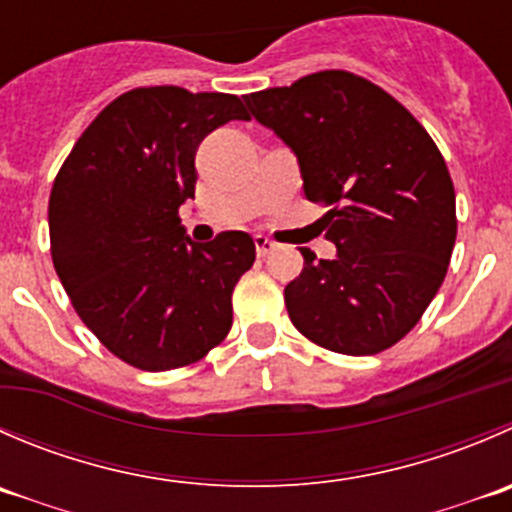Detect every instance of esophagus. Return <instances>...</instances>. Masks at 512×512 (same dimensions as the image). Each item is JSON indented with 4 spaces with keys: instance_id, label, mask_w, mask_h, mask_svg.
Instances as JSON below:
<instances>
[{
    "instance_id": "1",
    "label": "esophagus",
    "mask_w": 512,
    "mask_h": 512,
    "mask_svg": "<svg viewBox=\"0 0 512 512\" xmlns=\"http://www.w3.org/2000/svg\"><path fill=\"white\" fill-rule=\"evenodd\" d=\"M275 242L272 240H267V237H262V235H257L255 237V250H257V257H267V255H272V252H275Z\"/></svg>"
}]
</instances>
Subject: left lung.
Here are the masks:
<instances>
[{
  "mask_svg": "<svg viewBox=\"0 0 512 512\" xmlns=\"http://www.w3.org/2000/svg\"><path fill=\"white\" fill-rule=\"evenodd\" d=\"M250 114L297 157L302 190L335 260L305 257L285 287L290 320L342 355H375L403 340L448 272L458 222L443 155L423 124L357 74L317 72L245 97Z\"/></svg>",
  "mask_w": 512,
  "mask_h": 512,
  "instance_id": "1",
  "label": "left lung"
}]
</instances>
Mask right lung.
Masks as SVG:
<instances>
[{"label":"right lung","mask_w":512,"mask_h":512,"mask_svg":"<svg viewBox=\"0 0 512 512\" xmlns=\"http://www.w3.org/2000/svg\"><path fill=\"white\" fill-rule=\"evenodd\" d=\"M230 119H247L235 94L132 89L97 114L54 180V270L84 325L140 370L190 365L232 327L255 242L230 230L202 245L177 215L195 200L197 147Z\"/></svg>","instance_id":"right-lung-1"}]
</instances>
